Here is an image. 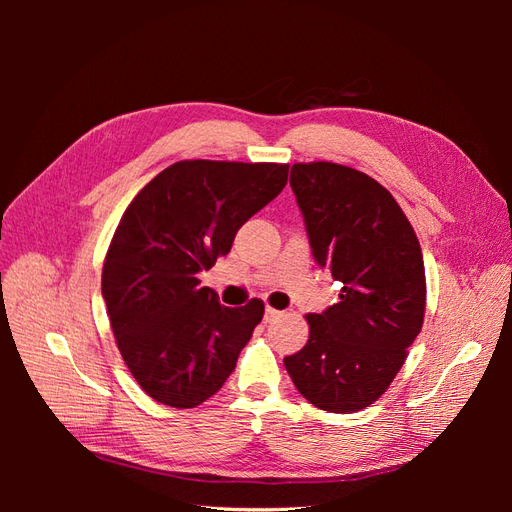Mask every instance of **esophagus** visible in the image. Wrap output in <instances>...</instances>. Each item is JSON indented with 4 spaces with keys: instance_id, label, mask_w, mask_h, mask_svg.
I'll list each match as a JSON object with an SVG mask.
<instances>
[{
    "instance_id": "esophagus-1",
    "label": "esophagus",
    "mask_w": 512,
    "mask_h": 512,
    "mask_svg": "<svg viewBox=\"0 0 512 512\" xmlns=\"http://www.w3.org/2000/svg\"><path fill=\"white\" fill-rule=\"evenodd\" d=\"M282 314H284V312H280V309H273V307L267 305V309H265V320H267V322H273V320L280 318Z\"/></svg>"
}]
</instances>
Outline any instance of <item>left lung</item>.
<instances>
[{"label": "left lung", "instance_id": "1", "mask_svg": "<svg viewBox=\"0 0 512 512\" xmlns=\"http://www.w3.org/2000/svg\"><path fill=\"white\" fill-rule=\"evenodd\" d=\"M290 185L312 254L342 294L322 314H307V344L284 365L309 404L359 412L389 389L421 333V245L391 192L361 170L294 164Z\"/></svg>", "mask_w": 512, "mask_h": 512}]
</instances>
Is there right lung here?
Segmentation results:
<instances>
[{
  "mask_svg": "<svg viewBox=\"0 0 512 512\" xmlns=\"http://www.w3.org/2000/svg\"><path fill=\"white\" fill-rule=\"evenodd\" d=\"M288 164L183 160L136 194L102 269L117 348L141 389L170 408L218 393L265 303L226 307L198 273L226 256L237 230L284 190Z\"/></svg>",
  "mask_w": 512,
  "mask_h": 512,
  "instance_id": "obj_1",
  "label": "right lung"
}]
</instances>
